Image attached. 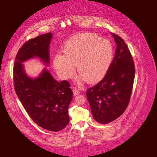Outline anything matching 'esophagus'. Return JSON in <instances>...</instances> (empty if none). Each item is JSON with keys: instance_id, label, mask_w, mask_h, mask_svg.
Masks as SVG:
<instances>
[{"instance_id": "obj_1", "label": "esophagus", "mask_w": 157, "mask_h": 157, "mask_svg": "<svg viewBox=\"0 0 157 157\" xmlns=\"http://www.w3.org/2000/svg\"><path fill=\"white\" fill-rule=\"evenodd\" d=\"M72 92H73V94H74V96L78 95L79 94V93H80V92L79 91V90H76V89H73Z\"/></svg>"}]
</instances>
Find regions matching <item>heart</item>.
<instances>
[{"label": "heart", "mask_w": 157, "mask_h": 157, "mask_svg": "<svg viewBox=\"0 0 157 157\" xmlns=\"http://www.w3.org/2000/svg\"><path fill=\"white\" fill-rule=\"evenodd\" d=\"M64 54L58 53L54 59L57 74L63 79L71 78L75 67L81 80L94 84L102 80L108 72L114 56L109 40L87 33L74 36L65 43Z\"/></svg>", "instance_id": "heart-1"}]
</instances>
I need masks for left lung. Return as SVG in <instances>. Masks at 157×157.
<instances>
[{"label":"left lung","mask_w":157,"mask_h":157,"mask_svg":"<svg viewBox=\"0 0 157 157\" xmlns=\"http://www.w3.org/2000/svg\"><path fill=\"white\" fill-rule=\"evenodd\" d=\"M117 49L111 67L104 78L88 89L86 97L94 118L106 124L120 117L130 101L135 77L132 56L125 41L113 34Z\"/></svg>","instance_id":"left-lung-1"}]
</instances>
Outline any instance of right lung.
<instances>
[{"label":"right lung","instance_id":"obj_1","mask_svg":"<svg viewBox=\"0 0 157 157\" xmlns=\"http://www.w3.org/2000/svg\"><path fill=\"white\" fill-rule=\"evenodd\" d=\"M52 38L49 32L23 44L16 56L13 80L16 95L32 120L44 129L58 132L69 121L68 108L73 94L70 83L67 81L58 82L46 69L38 78H29L21 63L38 57L48 65Z\"/></svg>","mask_w":157,"mask_h":157}]
</instances>
